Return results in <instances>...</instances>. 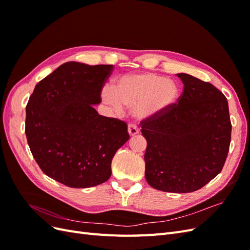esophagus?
<instances>
[{
    "label": "esophagus",
    "instance_id": "1",
    "mask_svg": "<svg viewBox=\"0 0 250 250\" xmlns=\"http://www.w3.org/2000/svg\"><path fill=\"white\" fill-rule=\"evenodd\" d=\"M128 132H129L131 137H133V135L138 134L140 132V129H139V127L137 125L133 124V123H130L129 125H128Z\"/></svg>",
    "mask_w": 250,
    "mask_h": 250
}]
</instances>
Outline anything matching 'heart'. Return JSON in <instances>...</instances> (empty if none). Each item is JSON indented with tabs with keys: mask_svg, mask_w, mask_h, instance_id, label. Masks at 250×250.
<instances>
[{
	"mask_svg": "<svg viewBox=\"0 0 250 250\" xmlns=\"http://www.w3.org/2000/svg\"><path fill=\"white\" fill-rule=\"evenodd\" d=\"M178 98L177 85L154 73L124 75L113 86L102 90V99L116 113L132 107L138 119L154 117L169 109Z\"/></svg>",
	"mask_w": 250,
	"mask_h": 250,
	"instance_id": "b5f03b06",
	"label": "heart"
}]
</instances>
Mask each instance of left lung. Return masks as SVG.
Here are the masks:
<instances>
[{
	"label": "left lung",
	"instance_id": "8db88e82",
	"mask_svg": "<svg viewBox=\"0 0 250 250\" xmlns=\"http://www.w3.org/2000/svg\"><path fill=\"white\" fill-rule=\"evenodd\" d=\"M177 103L141 122L147 141V183L171 193L197 191L221 172L229 154L231 123L225 96L211 83L180 73Z\"/></svg>",
	"mask_w": 250,
	"mask_h": 250
}]
</instances>
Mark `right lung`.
<instances>
[{"mask_svg":"<svg viewBox=\"0 0 250 250\" xmlns=\"http://www.w3.org/2000/svg\"><path fill=\"white\" fill-rule=\"evenodd\" d=\"M112 64L65 62L37 83L26 106L25 132L47 176L70 188L108 180L117 150L129 140L127 124L99 115Z\"/></svg>","mask_w":250,"mask_h":250,"instance_id":"obj_1","label":"right lung"}]
</instances>
